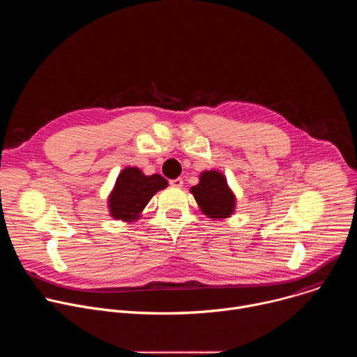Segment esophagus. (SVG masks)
Returning a JSON list of instances; mask_svg holds the SVG:
<instances>
[{
  "mask_svg": "<svg viewBox=\"0 0 357 357\" xmlns=\"http://www.w3.org/2000/svg\"><path fill=\"white\" fill-rule=\"evenodd\" d=\"M169 183H171V186H174V188H181V186H183V181H182L181 178L171 179V181H169Z\"/></svg>",
  "mask_w": 357,
  "mask_h": 357,
  "instance_id": "1",
  "label": "esophagus"
}]
</instances>
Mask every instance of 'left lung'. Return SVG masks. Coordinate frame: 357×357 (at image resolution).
<instances>
[{
	"mask_svg": "<svg viewBox=\"0 0 357 357\" xmlns=\"http://www.w3.org/2000/svg\"><path fill=\"white\" fill-rule=\"evenodd\" d=\"M202 213L213 220L230 218L236 209V196L230 189L226 176L216 171H203L199 183L190 188Z\"/></svg>",
	"mask_w": 357,
	"mask_h": 357,
	"instance_id": "1",
	"label": "left lung"
}]
</instances>
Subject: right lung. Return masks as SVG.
I'll return each instance as SVG.
<instances>
[{"label": "right lung", "mask_w": 357, "mask_h": 357, "mask_svg": "<svg viewBox=\"0 0 357 357\" xmlns=\"http://www.w3.org/2000/svg\"><path fill=\"white\" fill-rule=\"evenodd\" d=\"M167 186L168 181L158 174L148 176L137 167L124 168L107 199L110 216L126 223L138 220L151 197Z\"/></svg>", "instance_id": "obj_1"}]
</instances>
